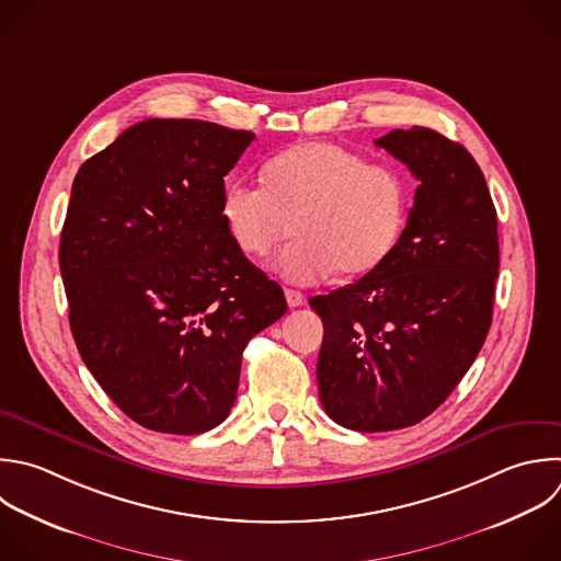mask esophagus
<instances>
[{
    "label": "esophagus",
    "instance_id": "obj_1",
    "mask_svg": "<svg viewBox=\"0 0 561 561\" xmlns=\"http://www.w3.org/2000/svg\"><path fill=\"white\" fill-rule=\"evenodd\" d=\"M285 298H287V305L294 309V307H300L305 302V296L298 291V289H285Z\"/></svg>",
    "mask_w": 561,
    "mask_h": 561
}]
</instances>
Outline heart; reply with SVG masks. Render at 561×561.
<instances>
[{
	"mask_svg": "<svg viewBox=\"0 0 561 561\" xmlns=\"http://www.w3.org/2000/svg\"><path fill=\"white\" fill-rule=\"evenodd\" d=\"M408 182L333 142H305L272 158L263 186L230 180L221 217L239 250L263 259L294 230L276 267L296 283L373 272L394 248L408 215Z\"/></svg>",
	"mask_w": 561,
	"mask_h": 561,
	"instance_id": "obj_1",
	"label": "heart"
}]
</instances>
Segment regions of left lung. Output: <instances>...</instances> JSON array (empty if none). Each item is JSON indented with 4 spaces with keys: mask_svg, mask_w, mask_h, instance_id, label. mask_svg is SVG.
<instances>
[{
    "mask_svg": "<svg viewBox=\"0 0 561 561\" xmlns=\"http://www.w3.org/2000/svg\"><path fill=\"white\" fill-rule=\"evenodd\" d=\"M419 180L392 252L359 280L309 305L324 322V412L357 432L432 414L480 353L500 265L497 217L471 153L427 127L375 140Z\"/></svg>",
    "mask_w": 561,
    "mask_h": 561,
    "instance_id": "left-lung-1",
    "label": "left lung"
}]
</instances>
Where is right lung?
Masks as SVG:
<instances>
[{
    "label": "right lung",
    "mask_w": 561,
    "mask_h": 561,
    "mask_svg": "<svg viewBox=\"0 0 561 561\" xmlns=\"http://www.w3.org/2000/svg\"><path fill=\"white\" fill-rule=\"evenodd\" d=\"M252 140L149 118L75 178L59 248L72 335L101 388L147 430L219 425L248 342L287 311L221 217L224 178Z\"/></svg>",
    "instance_id": "right-lung-1"
}]
</instances>
